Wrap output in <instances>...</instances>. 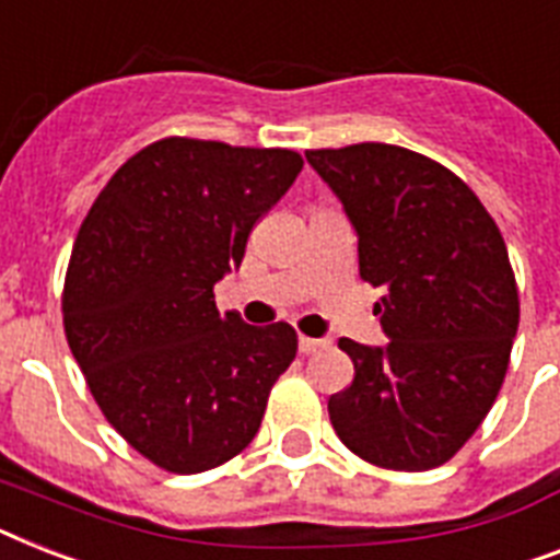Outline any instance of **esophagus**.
Here are the masks:
<instances>
[{
    "label": "esophagus",
    "mask_w": 560,
    "mask_h": 560,
    "mask_svg": "<svg viewBox=\"0 0 560 560\" xmlns=\"http://www.w3.org/2000/svg\"><path fill=\"white\" fill-rule=\"evenodd\" d=\"M330 348V339H313V336H299V351L302 353H316Z\"/></svg>",
    "instance_id": "esophagus-1"
}]
</instances>
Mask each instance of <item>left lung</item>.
Instances as JSON below:
<instances>
[{
    "label": "left lung",
    "instance_id": "8db88e82",
    "mask_svg": "<svg viewBox=\"0 0 560 560\" xmlns=\"http://www.w3.org/2000/svg\"><path fill=\"white\" fill-rule=\"evenodd\" d=\"M359 241V276L383 288L385 345L339 339L353 383L327 399L336 434L397 471L443 466L503 385L517 288L503 235L460 177L408 149L357 143L304 152Z\"/></svg>",
    "mask_w": 560,
    "mask_h": 560
}]
</instances>
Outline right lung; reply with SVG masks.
I'll return each instance as SVG.
<instances>
[{
  "label": "right lung",
  "instance_id": "add662e5",
  "mask_svg": "<svg viewBox=\"0 0 560 560\" xmlns=\"http://www.w3.org/2000/svg\"><path fill=\"white\" fill-rule=\"evenodd\" d=\"M290 149L166 138L122 163L77 233L62 293L68 348L106 420L175 475L256 438L295 330L218 313L253 226L302 172Z\"/></svg>",
  "mask_w": 560,
  "mask_h": 560
}]
</instances>
